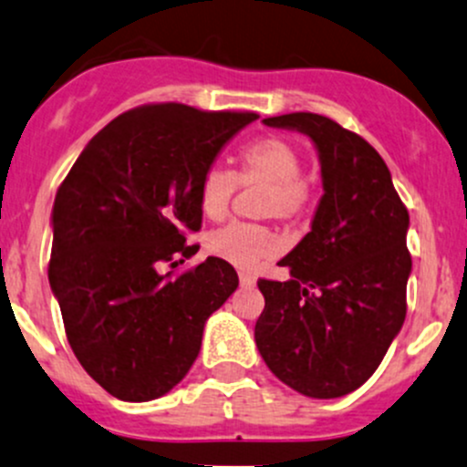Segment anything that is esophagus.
I'll list each match as a JSON object with an SVG mask.
<instances>
[{
	"instance_id": "34e87169",
	"label": "esophagus",
	"mask_w": 467,
	"mask_h": 467,
	"mask_svg": "<svg viewBox=\"0 0 467 467\" xmlns=\"http://www.w3.org/2000/svg\"><path fill=\"white\" fill-rule=\"evenodd\" d=\"M239 282H242V286H254V277L250 273H239Z\"/></svg>"
}]
</instances>
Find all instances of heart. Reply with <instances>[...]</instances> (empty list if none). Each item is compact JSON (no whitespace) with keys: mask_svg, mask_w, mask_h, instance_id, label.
I'll return each instance as SVG.
<instances>
[{"mask_svg":"<svg viewBox=\"0 0 467 467\" xmlns=\"http://www.w3.org/2000/svg\"><path fill=\"white\" fill-rule=\"evenodd\" d=\"M299 174H302V156L296 147L279 136L259 139L242 151L239 174L221 165H213L203 171L199 183L201 213L214 221L225 217L242 181L246 185H266L264 213L291 221L304 213L308 201V188ZM205 248L223 262L239 268H253L275 253V237L266 225L233 221L208 233Z\"/></svg>","mask_w":467,"mask_h":467,"instance_id":"obj_1","label":"heart"}]
</instances>
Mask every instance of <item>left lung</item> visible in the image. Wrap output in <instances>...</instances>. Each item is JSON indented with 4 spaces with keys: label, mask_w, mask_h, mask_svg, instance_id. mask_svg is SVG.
<instances>
[{
    "label": "left lung",
    "mask_w": 467,
    "mask_h": 467,
    "mask_svg": "<svg viewBox=\"0 0 467 467\" xmlns=\"http://www.w3.org/2000/svg\"><path fill=\"white\" fill-rule=\"evenodd\" d=\"M264 125L311 139L324 194L311 233L279 259L291 277L257 282L254 342L284 385L340 399L369 380L405 322L410 214L380 154L336 120L297 111Z\"/></svg>",
    "instance_id": "left-lung-1"
}]
</instances>
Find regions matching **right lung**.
<instances>
[{
	"mask_svg": "<svg viewBox=\"0 0 467 467\" xmlns=\"http://www.w3.org/2000/svg\"><path fill=\"white\" fill-rule=\"evenodd\" d=\"M257 114L145 105L98 131L51 213L48 284L67 340L102 389L145 402L174 389L201 351L208 317L237 291L228 262L208 257L171 277L199 246V183Z\"/></svg>",
	"mask_w": 467,
	"mask_h": 467,
	"instance_id": "1",
	"label": "right lung"
}]
</instances>
